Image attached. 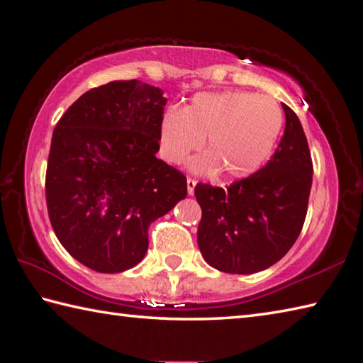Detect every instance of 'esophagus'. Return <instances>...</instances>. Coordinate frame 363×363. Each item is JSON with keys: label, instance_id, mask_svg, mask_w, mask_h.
I'll return each instance as SVG.
<instances>
[{"label": "esophagus", "instance_id": "obj_1", "mask_svg": "<svg viewBox=\"0 0 363 363\" xmlns=\"http://www.w3.org/2000/svg\"><path fill=\"white\" fill-rule=\"evenodd\" d=\"M195 186H196V181L195 179H187V192H189V195H194V192H195Z\"/></svg>", "mask_w": 363, "mask_h": 363}]
</instances>
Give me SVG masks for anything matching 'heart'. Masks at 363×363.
<instances>
[{"label":"heart","instance_id":"heart-1","mask_svg":"<svg viewBox=\"0 0 363 363\" xmlns=\"http://www.w3.org/2000/svg\"><path fill=\"white\" fill-rule=\"evenodd\" d=\"M284 114L273 98L252 91H204L182 111L169 108L159 127L160 154L179 164L199 150H208L190 163L195 173L222 169L228 179H242L259 171L278 143Z\"/></svg>","mask_w":363,"mask_h":363}]
</instances>
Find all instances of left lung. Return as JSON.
<instances>
[{
	"label": "left lung",
	"instance_id": "obj_1",
	"mask_svg": "<svg viewBox=\"0 0 363 363\" xmlns=\"http://www.w3.org/2000/svg\"><path fill=\"white\" fill-rule=\"evenodd\" d=\"M284 136L265 167L227 189L196 184L199 247L223 273L252 274L284 257L305 222L313 162L298 117L282 104Z\"/></svg>",
	"mask_w": 363,
	"mask_h": 363
}]
</instances>
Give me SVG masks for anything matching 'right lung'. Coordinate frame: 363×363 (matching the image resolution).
Masks as SVG:
<instances>
[{"label":"right lung","instance_id":"right-lung-1","mask_svg":"<svg viewBox=\"0 0 363 363\" xmlns=\"http://www.w3.org/2000/svg\"><path fill=\"white\" fill-rule=\"evenodd\" d=\"M164 104L159 87L114 81L77 98L52 135L45 173L52 228L94 272L138 265L150 223L186 199V176L155 157Z\"/></svg>","mask_w":363,"mask_h":363}]
</instances>
